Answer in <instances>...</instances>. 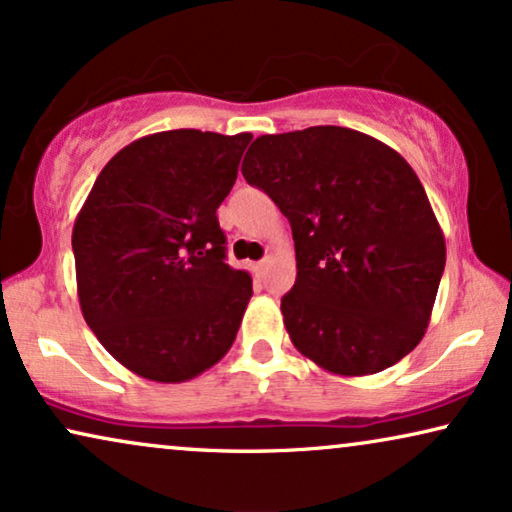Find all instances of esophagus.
Wrapping results in <instances>:
<instances>
[{
  "mask_svg": "<svg viewBox=\"0 0 512 512\" xmlns=\"http://www.w3.org/2000/svg\"><path fill=\"white\" fill-rule=\"evenodd\" d=\"M267 267H269V257H264L262 262H257V264H252V271H255L257 276H264V271H267Z\"/></svg>",
  "mask_w": 512,
  "mask_h": 512,
  "instance_id": "obj_1",
  "label": "esophagus"
}]
</instances>
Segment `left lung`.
Listing matches in <instances>:
<instances>
[{
  "label": "left lung",
  "mask_w": 512,
  "mask_h": 512,
  "mask_svg": "<svg viewBox=\"0 0 512 512\" xmlns=\"http://www.w3.org/2000/svg\"><path fill=\"white\" fill-rule=\"evenodd\" d=\"M243 177L292 227L297 281L281 299L295 349L339 377L414 351L445 271V236L410 163L342 126L262 135Z\"/></svg>",
  "instance_id": "left-lung-1"
}]
</instances>
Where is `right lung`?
Instances as JSON below:
<instances>
[{"label": "right lung", "instance_id": "obj_1", "mask_svg": "<svg viewBox=\"0 0 512 512\" xmlns=\"http://www.w3.org/2000/svg\"><path fill=\"white\" fill-rule=\"evenodd\" d=\"M250 140L194 128L145 135L109 159L79 210L81 313L138 377L180 384L234 344L252 278L227 264L215 213Z\"/></svg>", "mask_w": 512, "mask_h": 512}]
</instances>
